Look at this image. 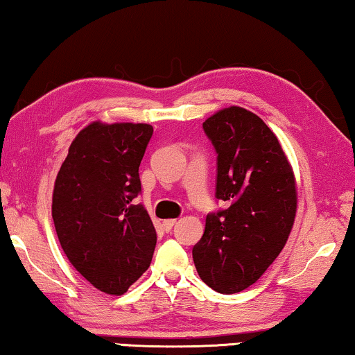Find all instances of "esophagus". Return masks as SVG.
Listing matches in <instances>:
<instances>
[{
	"label": "esophagus",
	"instance_id": "obj_1",
	"mask_svg": "<svg viewBox=\"0 0 355 355\" xmlns=\"http://www.w3.org/2000/svg\"><path fill=\"white\" fill-rule=\"evenodd\" d=\"M176 225V220H164L163 221V230L166 231V232H169L173 230V226Z\"/></svg>",
	"mask_w": 355,
	"mask_h": 355
}]
</instances>
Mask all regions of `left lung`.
I'll return each mask as SVG.
<instances>
[{"instance_id": "1", "label": "left lung", "mask_w": 355, "mask_h": 355, "mask_svg": "<svg viewBox=\"0 0 355 355\" xmlns=\"http://www.w3.org/2000/svg\"><path fill=\"white\" fill-rule=\"evenodd\" d=\"M216 152V198L226 210L208 213L193 245L197 273L221 294L241 293L273 263L288 241L297 210L293 168L276 135L241 106L203 123Z\"/></svg>"}]
</instances>
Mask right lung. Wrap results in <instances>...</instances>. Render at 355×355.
<instances>
[{
  "label": "right lung",
  "instance_id": "right-lung-1",
  "mask_svg": "<svg viewBox=\"0 0 355 355\" xmlns=\"http://www.w3.org/2000/svg\"><path fill=\"white\" fill-rule=\"evenodd\" d=\"M150 124L95 121L72 140L53 191L56 234L72 266L101 293L121 295L152 261L157 231L134 205Z\"/></svg>",
  "mask_w": 355,
  "mask_h": 355
}]
</instances>
